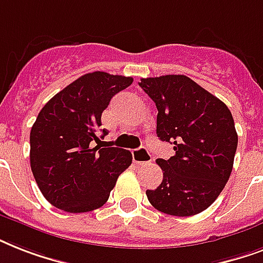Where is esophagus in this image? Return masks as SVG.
Listing matches in <instances>:
<instances>
[{"label": "esophagus", "mask_w": 263, "mask_h": 263, "mask_svg": "<svg viewBox=\"0 0 263 263\" xmlns=\"http://www.w3.org/2000/svg\"><path fill=\"white\" fill-rule=\"evenodd\" d=\"M132 160L136 165H143L152 162V154L146 147H139L132 152Z\"/></svg>", "instance_id": "34e87169"}]
</instances>
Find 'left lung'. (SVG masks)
Wrapping results in <instances>:
<instances>
[{
	"mask_svg": "<svg viewBox=\"0 0 263 263\" xmlns=\"http://www.w3.org/2000/svg\"><path fill=\"white\" fill-rule=\"evenodd\" d=\"M154 101L157 136L173 144L175 156L156 161L164 173L148 202L160 212L188 217L203 212L224 190L233 168L237 134L222 101L184 75L140 79Z\"/></svg>",
	"mask_w": 263,
	"mask_h": 263,
	"instance_id": "left-lung-1",
	"label": "left lung"
}]
</instances>
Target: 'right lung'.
<instances>
[{
	"mask_svg": "<svg viewBox=\"0 0 263 263\" xmlns=\"http://www.w3.org/2000/svg\"><path fill=\"white\" fill-rule=\"evenodd\" d=\"M132 82V78L106 72L86 73L39 111L30 134L31 171L53 206L68 213L101 208L117 177L131 165V153L107 147L97 131L110 99ZM101 131L103 139L107 132Z\"/></svg>",
	"mask_w": 263,
	"mask_h": 263,
	"instance_id": "add662e5",
	"label": "right lung"
}]
</instances>
